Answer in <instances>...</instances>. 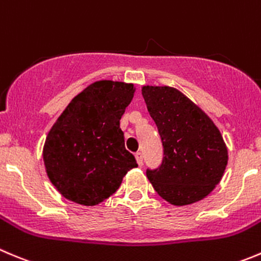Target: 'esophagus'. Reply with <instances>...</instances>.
I'll use <instances>...</instances> for the list:
<instances>
[{"label": "esophagus", "instance_id": "obj_1", "mask_svg": "<svg viewBox=\"0 0 261 261\" xmlns=\"http://www.w3.org/2000/svg\"><path fill=\"white\" fill-rule=\"evenodd\" d=\"M135 158H136V162H138L139 166H143V155H141V153H136L135 154Z\"/></svg>", "mask_w": 261, "mask_h": 261}]
</instances>
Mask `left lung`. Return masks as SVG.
Segmentation results:
<instances>
[{
  "instance_id": "8db88e82",
  "label": "left lung",
  "mask_w": 261,
  "mask_h": 261,
  "mask_svg": "<svg viewBox=\"0 0 261 261\" xmlns=\"http://www.w3.org/2000/svg\"><path fill=\"white\" fill-rule=\"evenodd\" d=\"M163 144V161L146 177L172 205L196 203L219 184L228 151L218 127L201 108L171 87L141 89Z\"/></svg>"
}]
</instances>
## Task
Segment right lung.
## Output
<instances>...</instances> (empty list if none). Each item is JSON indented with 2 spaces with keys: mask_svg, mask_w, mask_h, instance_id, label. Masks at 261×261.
Returning <instances> with one entry per match:
<instances>
[{
  "mask_svg": "<svg viewBox=\"0 0 261 261\" xmlns=\"http://www.w3.org/2000/svg\"><path fill=\"white\" fill-rule=\"evenodd\" d=\"M134 93V84L95 82L57 118L45 139L43 161L62 196L82 205H97L115 194L123 176L138 167L120 128Z\"/></svg>",
  "mask_w": 261,
  "mask_h": 261,
  "instance_id": "right-lung-1",
  "label": "right lung"
}]
</instances>
